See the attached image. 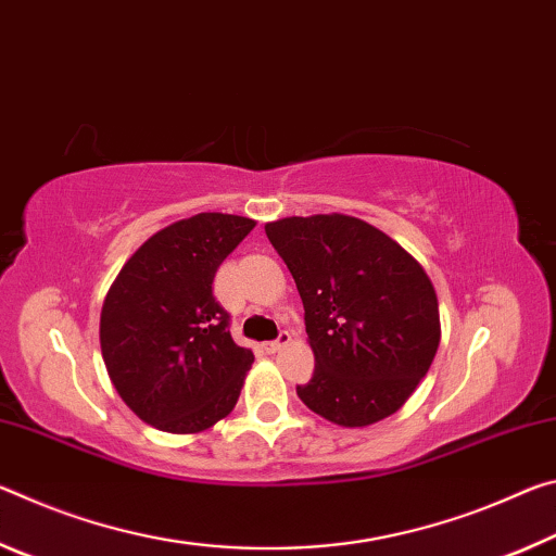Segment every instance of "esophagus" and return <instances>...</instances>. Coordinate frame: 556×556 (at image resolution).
Returning a JSON list of instances; mask_svg holds the SVG:
<instances>
[{"label":"esophagus","instance_id":"obj_1","mask_svg":"<svg viewBox=\"0 0 556 556\" xmlns=\"http://www.w3.org/2000/svg\"><path fill=\"white\" fill-rule=\"evenodd\" d=\"M290 342V332L288 330H280V334L276 340H270V342H263V350H266L268 354H273V352H280L286 348V344Z\"/></svg>","mask_w":556,"mask_h":556}]
</instances>
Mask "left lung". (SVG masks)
I'll return each mask as SVG.
<instances>
[{
    "mask_svg": "<svg viewBox=\"0 0 556 556\" xmlns=\"http://www.w3.org/2000/svg\"><path fill=\"white\" fill-rule=\"evenodd\" d=\"M266 236L293 273L315 371L298 396L344 429L406 404L441 342L439 298L412 253L344 214L288 216Z\"/></svg>",
    "mask_w": 556,
    "mask_h": 556,
    "instance_id": "1",
    "label": "left lung"
}]
</instances>
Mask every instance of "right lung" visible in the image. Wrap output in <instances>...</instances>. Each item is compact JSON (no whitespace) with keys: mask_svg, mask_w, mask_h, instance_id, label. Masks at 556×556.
Segmentation results:
<instances>
[{"mask_svg":"<svg viewBox=\"0 0 556 556\" xmlns=\"http://www.w3.org/2000/svg\"><path fill=\"white\" fill-rule=\"evenodd\" d=\"M253 226L218 212L181 218L150 236L108 290L100 311L108 377L154 429L206 431L239 402L253 352L233 342L212 283Z\"/></svg>","mask_w":556,"mask_h":556,"instance_id":"1","label":"right lung"}]
</instances>
